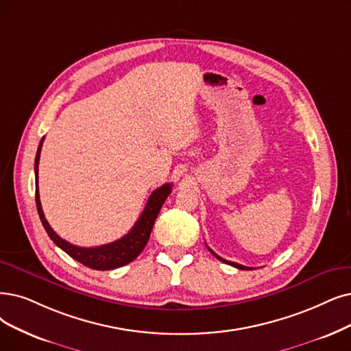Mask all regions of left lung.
<instances>
[{
	"instance_id": "8db88e82",
	"label": "left lung",
	"mask_w": 351,
	"mask_h": 351,
	"mask_svg": "<svg viewBox=\"0 0 351 351\" xmlns=\"http://www.w3.org/2000/svg\"><path fill=\"white\" fill-rule=\"evenodd\" d=\"M208 250L212 252V254L219 259V261H221V262H224V263H228V265H232V266H234V268H237V269H243V271H246V269H252V268H247V266H243V265H239V263H236V262H230V261H226V259H223V258H220V256H217L215 252L208 247Z\"/></svg>"
}]
</instances>
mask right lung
I'll return each mask as SVG.
<instances>
[{
  "label": "right lung",
  "instance_id": "add662e5",
  "mask_svg": "<svg viewBox=\"0 0 351 351\" xmlns=\"http://www.w3.org/2000/svg\"><path fill=\"white\" fill-rule=\"evenodd\" d=\"M41 145H43V139L40 141V145L36 154V161H34L36 178L38 177V160H40ZM170 193H171L170 183H167L160 189L154 190L152 194L149 195L143 215L139 216V219L134 224V228L127 234L115 242L102 245V246H95V247H80V246L69 243L64 239H62V237L50 228V224L45 217L43 208H41L38 183L36 184V204H37V212H38L40 220L43 223V226L47 234L50 236V239L56 245H58L62 250H64L70 258H73L75 261L88 266V268H92L96 271H109V269L121 268V266L132 262L144 250L145 245L148 243L154 221H156L160 210Z\"/></svg>",
  "mask_w": 351,
  "mask_h": 351
}]
</instances>
